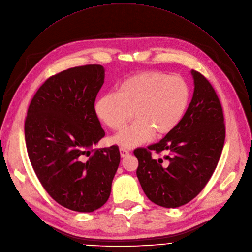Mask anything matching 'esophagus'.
Masks as SVG:
<instances>
[{
    "mask_svg": "<svg viewBox=\"0 0 252 252\" xmlns=\"http://www.w3.org/2000/svg\"><path fill=\"white\" fill-rule=\"evenodd\" d=\"M120 156L122 157V158H124V157H126V156H128L129 155V152L127 150H125V149H123V148H120Z\"/></svg>",
    "mask_w": 252,
    "mask_h": 252,
    "instance_id": "1",
    "label": "esophagus"
}]
</instances>
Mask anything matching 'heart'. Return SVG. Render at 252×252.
<instances>
[{"label": "heart", "instance_id": "obj_1", "mask_svg": "<svg viewBox=\"0 0 252 252\" xmlns=\"http://www.w3.org/2000/svg\"><path fill=\"white\" fill-rule=\"evenodd\" d=\"M190 89L181 76L162 71H144L123 80L117 92L100 97L95 104L98 119L112 130H121L132 117L135 121L116 134L112 142L132 149L163 136L181 122L189 102Z\"/></svg>", "mask_w": 252, "mask_h": 252}]
</instances>
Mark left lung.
I'll use <instances>...</instances> for the list:
<instances>
[{
  "instance_id": "left-lung-1",
  "label": "left lung",
  "mask_w": 252,
  "mask_h": 252,
  "mask_svg": "<svg viewBox=\"0 0 252 252\" xmlns=\"http://www.w3.org/2000/svg\"><path fill=\"white\" fill-rule=\"evenodd\" d=\"M190 73L193 94L181 122L160 142L134 151L145 194L167 209L184 206L202 191L218 166L225 139L223 112L214 87L203 74ZM152 150L167 155L155 159Z\"/></svg>"
}]
</instances>
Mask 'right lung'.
I'll return each instance as SVG.
<instances>
[{"mask_svg":"<svg viewBox=\"0 0 252 252\" xmlns=\"http://www.w3.org/2000/svg\"><path fill=\"white\" fill-rule=\"evenodd\" d=\"M102 65L88 64L50 76L28 109V155L40 184L61 206L91 213L109 198L119 148L93 149L105 136L94 102L104 83Z\"/></svg>","mask_w":252,"mask_h":252,"instance_id":"add662e5","label":"right lung"}]
</instances>
